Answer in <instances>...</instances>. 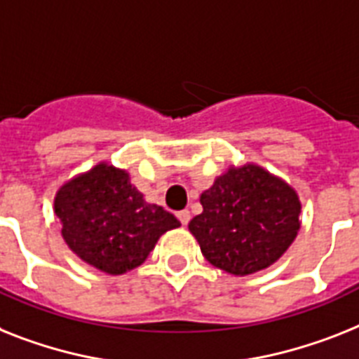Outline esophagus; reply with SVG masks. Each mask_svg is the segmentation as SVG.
<instances>
[{"mask_svg": "<svg viewBox=\"0 0 359 359\" xmlns=\"http://www.w3.org/2000/svg\"><path fill=\"white\" fill-rule=\"evenodd\" d=\"M177 218H180V222H182L183 226H187V224H189V222H191V212L187 211H180L177 212Z\"/></svg>", "mask_w": 359, "mask_h": 359, "instance_id": "obj_1", "label": "esophagus"}]
</instances>
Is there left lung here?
I'll use <instances>...</instances> for the list:
<instances>
[{
	"instance_id": "8db88e82",
	"label": "left lung",
	"mask_w": 359,
	"mask_h": 359,
	"mask_svg": "<svg viewBox=\"0 0 359 359\" xmlns=\"http://www.w3.org/2000/svg\"><path fill=\"white\" fill-rule=\"evenodd\" d=\"M200 203L189 231L215 268L236 277L275 264L301 229L297 191L255 163L231 165Z\"/></svg>"
}]
</instances>
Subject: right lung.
Wrapping results in <instances>:
<instances>
[{
	"label": "right lung",
	"mask_w": 359,
	"mask_h": 359,
	"mask_svg": "<svg viewBox=\"0 0 359 359\" xmlns=\"http://www.w3.org/2000/svg\"><path fill=\"white\" fill-rule=\"evenodd\" d=\"M55 215L67 248L108 275L139 268L159 236L182 226L172 212L148 203L124 168L108 161L67 180L55 194Z\"/></svg>",
	"instance_id": "1"
}]
</instances>
